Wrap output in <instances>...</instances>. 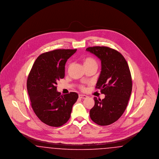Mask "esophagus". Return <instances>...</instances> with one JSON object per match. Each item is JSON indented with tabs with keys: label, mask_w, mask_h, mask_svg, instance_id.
<instances>
[{
	"label": "esophagus",
	"mask_w": 159,
	"mask_h": 159,
	"mask_svg": "<svg viewBox=\"0 0 159 159\" xmlns=\"http://www.w3.org/2000/svg\"><path fill=\"white\" fill-rule=\"evenodd\" d=\"M79 97L81 99H85L88 97V96H86V95H82V94H80V95H79Z\"/></svg>",
	"instance_id": "obj_1"
}]
</instances>
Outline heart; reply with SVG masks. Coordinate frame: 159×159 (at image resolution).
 Returning a JSON list of instances; mask_svg holds the SVG:
<instances>
[{
  "label": "heart",
  "mask_w": 159,
  "mask_h": 159,
  "mask_svg": "<svg viewBox=\"0 0 159 159\" xmlns=\"http://www.w3.org/2000/svg\"><path fill=\"white\" fill-rule=\"evenodd\" d=\"M83 64L84 67H88V66H96L98 67V62L96 60L95 58L92 57H86L83 60ZM70 66H69L70 67ZM82 89H83V86L80 87Z\"/></svg>",
  "instance_id": "obj_1"
}]
</instances>
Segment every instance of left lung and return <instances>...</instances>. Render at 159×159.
Returning a JSON list of instances; mask_svg holds the SVG:
<instances>
[{
    "instance_id": "left-lung-1",
    "label": "left lung",
    "mask_w": 159,
    "mask_h": 159,
    "mask_svg": "<svg viewBox=\"0 0 159 159\" xmlns=\"http://www.w3.org/2000/svg\"><path fill=\"white\" fill-rule=\"evenodd\" d=\"M101 61V71L96 88L106 96L95 97L90 110L92 120L101 126L117 121L125 111L130 97L132 82L127 61L119 52L107 46H93L86 49Z\"/></svg>"
}]
</instances>
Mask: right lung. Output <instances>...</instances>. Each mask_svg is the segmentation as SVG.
<instances>
[{
    "mask_svg": "<svg viewBox=\"0 0 159 159\" xmlns=\"http://www.w3.org/2000/svg\"><path fill=\"white\" fill-rule=\"evenodd\" d=\"M77 49H56L42 53L36 60L27 81L32 108L46 125L60 127L70 117L78 98L76 92L61 95L57 82L65 76V65Z\"/></svg>",
    "mask_w": 159,
    "mask_h": 159,
    "instance_id": "add662e5",
    "label": "right lung"
}]
</instances>
